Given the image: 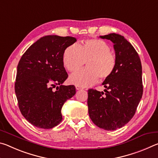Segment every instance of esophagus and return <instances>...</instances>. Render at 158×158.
Here are the masks:
<instances>
[{
  "label": "esophagus",
  "instance_id": "esophagus-1",
  "mask_svg": "<svg viewBox=\"0 0 158 158\" xmlns=\"http://www.w3.org/2000/svg\"><path fill=\"white\" fill-rule=\"evenodd\" d=\"M76 89L77 90H81V89H82V88L80 87V86H78V85H76Z\"/></svg>",
  "mask_w": 158,
  "mask_h": 158
}]
</instances>
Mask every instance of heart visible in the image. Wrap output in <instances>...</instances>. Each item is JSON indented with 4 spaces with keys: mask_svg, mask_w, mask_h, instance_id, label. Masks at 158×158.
Listing matches in <instances>:
<instances>
[{
    "mask_svg": "<svg viewBox=\"0 0 158 158\" xmlns=\"http://www.w3.org/2000/svg\"><path fill=\"white\" fill-rule=\"evenodd\" d=\"M105 41L89 39L81 44L69 45L64 51L63 63L69 72H75L84 65L86 68L73 73L69 78L71 84L81 87L93 85L98 81L107 79L114 73L116 65V56Z\"/></svg>",
    "mask_w": 158,
    "mask_h": 158,
    "instance_id": "1",
    "label": "heart"
}]
</instances>
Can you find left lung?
<instances>
[{
	"instance_id": "obj_1",
	"label": "left lung",
	"mask_w": 158,
	"mask_h": 158,
	"mask_svg": "<svg viewBox=\"0 0 158 158\" xmlns=\"http://www.w3.org/2000/svg\"><path fill=\"white\" fill-rule=\"evenodd\" d=\"M100 37L114 43L116 65L102 83L105 93L88 90L89 114L98 127L115 130L126 125L137 110L143 94L142 68L137 52L123 36L110 33Z\"/></svg>"
}]
</instances>
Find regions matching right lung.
Segmentation results:
<instances>
[{
  "label": "right lung",
  "mask_w": 158,
  "mask_h": 158,
  "mask_svg": "<svg viewBox=\"0 0 158 158\" xmlns=\"http://www.w3.org/2000/svg\"><path fill=\"white\" fill-rule=\"evenodd\" d=\"M76 41L69 36L42 37L26 50L19 62L15 84L19 108L34 126L42 129L56 126L63 120L64 103L75 95V86L63 85L68 77L63 55Z\"/></svg>",
  "instance_id": "right-lung-1"
}]
</instances>
